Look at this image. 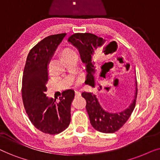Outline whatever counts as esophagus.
Returning <instances> with one entry per match:
<instances>
[{
    "label": "esophagus",
    "mask_w": 160,
    "mask_h": 160,
    "mask_svg": "<svg viewBox=\"0 0 160 160\" xmlns=\"http://www.w3.org/2000/svg\"><path fill=\"white\" fill-rule=\"evenodd\" d=\"M75 95L76 96H80L81 95V92L79 91H75Z\"/></svg>",
    "instance_id": "34e87169"
}]
</instances>
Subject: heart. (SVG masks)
<instances>
[{
    "label": "heart",
    "instance_id": "obj_1",
    "mask_svg": "<svg viewBox=\"0 0 160 160\" xmlns=\"http://www.w3.org/2000/svg\"><path fill=\"white\" fill-rule=\"evenodd\" d=\"M73 52H74L73 49H64V50H63V51L62 52V54H61V55H62V57L63 58H64L65 57L69 55L70 54L73 53Z\"/></svg>",
    "mask_w": 160,
    "mask_h": 160
}]
</instances>
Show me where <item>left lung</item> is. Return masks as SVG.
Wrapping results in <instances>:
<instances>
[{"label":"left lung","instance_id":"8db88e82","mask_svg":"<svg viewBox=\"0 0 160 160\" xmlns=\"http://www.w3.org/2000/svg\"><path fill=\"white\" fill-rule=\"evenodd\" d=\"M68 42L78 50L82 61L86 65L87 75L85 84L95 87L96 65L94 61V57L96 53H98V49L105 44L106 40L94 34L85 32L73 34L69 37ZM114 44L113 41L109 43L106 45V49H111ZM135 85V90L132 101L125 109L117 113L109 112L105 110L100 105L96 95L86 92H82V97L87 101L86 109L88 113L89 121L92 126L96 130L104 133H113L119 130L126 123L134 110L136 102L138 92L136 81ZM100 88H102L101 86Z\"/></svg>","mask_w":160,"mask_h":160}]
</instances>
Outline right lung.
I'll return each instance as SVG.
<instances>
[{"label":"right lung","mask_w":160,"mask_h":160,"mask_svg":"<svg viewBox=\"0 0 160 160\" xmlns=\"http://www.w3.org/2000/svg\"><path fill=\"white\" fill-rule=\"evenodd\" d=\"M66 33L52 35L38 42L28 54L22 76L24 106L32 124L41 132L59 134L69 126L75 92L67 89L58 100L47 97L49 66L57 48Z\"/></svg>","instance_id":"add662e5"}]
</instances>
